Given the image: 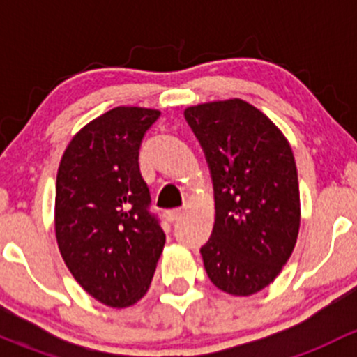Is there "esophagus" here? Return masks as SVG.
I'll return each mask as SVG.
<instances>
[{"mask_svg":"<svg viewBox=\"0 0 357 357\" xmlns=\"http://www.w3.org/2000/svg\"><path fill=\"white\" fill-rule=\"evenodd\" d=\"M183 214H185V211H183V208H171V211L165 212V218L172 222V221H178V219H181Z\"/></svg>","mask_w":357,"mask_h":357,"instance_id":"1","label":"esophagus"}]
</instances>
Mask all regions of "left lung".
<instances>
[{
	"instance_id": "obj_1",
	"label": "left lung",
	"mask_w": 357,
	"mask_h": 357,
	"mask_svg": "<svg viewBox=\"0 0 357 357\" xmlns=\"http://www.w3.org/2000/svg\"><path fill=\"white\" fill-rule=\"evenodd\" d=\"M214 185L215 218L200 248L219 290L248 297L275 282L301 228L297 167L289 139L240 98L188 107Z\"/></svg>"
}]
</instances>
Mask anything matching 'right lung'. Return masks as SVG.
Masks as SVG:
<instances>
[{
  "mask_svg": "<svg viewBox=\"0 0 357 357\" xmlns=\"http://www.w3.org/2000/svg\"><path fill=\"white\" fill-rule=\"evenodd\" d=\"M160 112L115 107L74 135L56 172L55 235L75 282L109 307L149 290L165 235L149 212L139 145Z\"/></svg>",
  "mask_w": 357,
  "mask_h": 357,
  "instance_id": "right-lung-1",
  "label": "right lung"
}]
</instances>
